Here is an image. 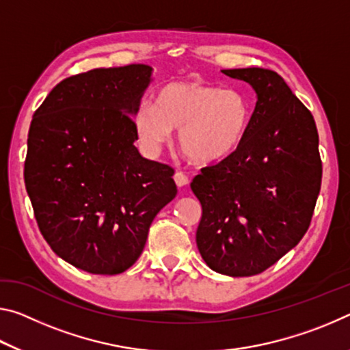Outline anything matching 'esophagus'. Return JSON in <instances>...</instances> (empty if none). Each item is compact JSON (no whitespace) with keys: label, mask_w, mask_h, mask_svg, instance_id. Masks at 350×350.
Masks as SVG:
<instances>
[{"label":"esophagus","mask_w":350,"mask_h":350,"mask_svg":"<svg viewBox=\"0 0 350 350\" xmlns=\"http://www.w3.org/2000/svg\"><path fill=\"white\" fill-rule=\"evenodd\" d=\"M174 182L177 187H185L188 184V176L185 173H182V171H176Z\"/></svg>","instance_id":"1"}]
</instances>
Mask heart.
I'll return each mask as SVG.
<instances>
[{
  "mask_svg": "<svg viewBox=\"0 0 350 350\" xmlns=\"http://www.w3.org/2000/svg\"><path fill=\"white\" fill-rule=\"evenodd\" d=\"M251 118V103L238 88L176 81L155 93L152 105L137 110L134 124L149 152H160L173 140V129H179L182 152L199 165H210L243 145Z\"/></svg>",
  "mask_w": 350,
  "mask_h": 350,
  "instance_id": "b5f03b06",
  "label": "heart"
}]
</instances>
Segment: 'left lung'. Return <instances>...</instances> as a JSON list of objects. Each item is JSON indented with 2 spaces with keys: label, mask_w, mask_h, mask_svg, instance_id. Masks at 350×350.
<instances>
[{
  "label": "left lung",
  "mask_w": 350,
  "mask_h": 350,
  "mask_svg": "<svg viewBox=\"0 0 350 350\" xmlns=\"http://www.w3.org/2000/svg\"><path fill=\"white\" fill-rule=\"evenodd\" d=\"M223 73L247 82L257 103L243 145L190 184L202 205L196 245L210 269L247 277L263 273L302 240L323 163L313 115L284 77L265 68Z\"/></svg>",
  "instance_id": "8db88e82"
}]
</instances>
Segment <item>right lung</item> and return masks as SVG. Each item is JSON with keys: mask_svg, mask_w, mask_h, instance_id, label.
Here are the masks:
<instances>
[{"mask_svg": "<svg viewBox=\"0 0 350 350\" xmlns=\"http://www.w3.org/2000/svg\"><path fill=\"white\" fill-rule=\"evenodd\" d=\"M149 65L96 68L59 82L32 116L25 184L43 238L65 262L120 274L173 201L174 170L142 157L134 118Z\"/></svg>", "mask_w": 350, "mask_h": 350, "instance_id": "right-lung-1", "label": "right lung"}]
</instances>
